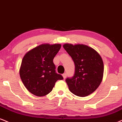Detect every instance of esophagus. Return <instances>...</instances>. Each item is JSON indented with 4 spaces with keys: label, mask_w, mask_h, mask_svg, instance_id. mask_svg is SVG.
<instances>
[{
    "label": "esophagus",
    "mask_w": 122,
    "mask_h": 122,
    "mask_svg": "<svg viewBox=\"0 0 122 122\" xmlns=\"http://www.w3.org/2000/svg\"><path fill=\"white\" fill-rule=\"evenodd\" d=\"M62 77L64 78V79H65L66 77V73H64V74H62Z\"/></svg>",
    "instance_id": "1"
}]
</instances>
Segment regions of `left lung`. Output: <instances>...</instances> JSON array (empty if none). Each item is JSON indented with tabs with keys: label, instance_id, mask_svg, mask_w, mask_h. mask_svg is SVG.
Listing matches in <instances>:
<instances>
[{
	"label": "left lung",
	"instance_id": "1",
	"mask_svg": "<svg viewBox=\"0 0 122 122\" xmlns=\"http://www.w3.org/2000/svg\"><path fill=\"white\" fill-rule=\"evenodd\" d=\"M63 47L75 64L74 76L66 80L69 89L77 96H88L99 87L103 79L102 57L93 48L86 45L67 43Z\"/></svg>",
	"mask_w": 122,
	"mask_h": 122
}]
</instances>
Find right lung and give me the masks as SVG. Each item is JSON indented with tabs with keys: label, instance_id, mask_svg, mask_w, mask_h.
I'll use <instances>...</instances> for the list:
<instances>
[{
	"label": "right lung",
	"instance_id": "right-lung-1",
	"mask_svg": "<svg viewBox=\"0 0 122 122\" xmlns=\"http://www.w3.org/2000/svg\"><path fill=\"white\" fill-rule=\"evenodd\" d=\"M61 46L60 44H42L24 55L19 73L23 84L30 93L45 96L52 92L57 81L63 79L62 76L56 73L53 62Z\"/></svg>",
	"mask_w": 122,
	"mask_h": 122
}]
</instances>
